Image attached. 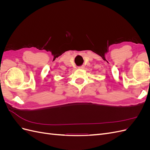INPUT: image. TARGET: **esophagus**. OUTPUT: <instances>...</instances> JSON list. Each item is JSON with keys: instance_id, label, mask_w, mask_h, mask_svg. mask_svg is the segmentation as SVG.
<instances>
[{"instance_id": "34e87169", "label": "esophagus", "mask_w": 150, "mask_h": 150, "mask_svg": "<svg viewBox=\"0 0 150 150\" xmlns=\"http://www.w3.org/2000/svg\"><path fill=\"white\" fill-rule=\"evenodd\" d=\"M78 68H79V69H84V66H81L79 67Z\"/></svg>"}]
</instances>
